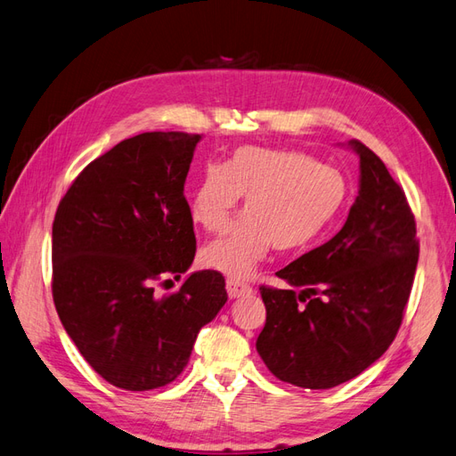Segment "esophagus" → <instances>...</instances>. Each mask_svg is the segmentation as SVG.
Instances as JSON below:
<instances>
[{
    "instance_id": "obj_1",
    "label": "esophagus",
    "mask_w": 456,
    "mask_h": 456,
    "mask_svg": "<svg viewBox=\"0 0 456 456\" xmlns=\"http://www.w3.org/2000/svg\"><path fill=\"white\" fill-rule=\"evenodd\" d=\"M254 293V289L247 283L237 281V279H229L227 281V295L229 298H240V297H248Z\"/></svg>"
}]
</instances>
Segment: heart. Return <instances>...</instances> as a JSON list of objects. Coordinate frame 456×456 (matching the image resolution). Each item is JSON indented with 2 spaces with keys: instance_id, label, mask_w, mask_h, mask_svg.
<instances>
[{
  "instance_id": "1",
  "label": "heart",
  "mask_w": 456,
  "mask_h": 456,
  "mask_svg": "<svg viewBox=\"0 0 456 456\" xmlns=\"http://www.w3.org/2000/svg\"><path fill=\"white\" fill-rule=\"evenodd\" d=\"M345 175L297 150L240 146L224 166L209 163L191 196V214L209 232L224 231L244 198V214L202 250V262L232 279L248 277L275 244L298 250L343 212Z\"/></svg>"
}]
</instances>
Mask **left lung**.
<instances>
[{
    "instance_id": "1",
    "label": "left lung",
    "mask_w": 456,
    "mask_h": 456,
    "mask_svg": "<svg viewBox=\"0 0 456 456\" xmlns=\"http://www.w3.org/2000/svg\"><path fill=\"white\" fill-rule=\"evenodd\" d=\"M360 158V189L343 229L260 287L265 325L256 341L281 381L331 389L370 368L393 343L418 264L416 221L385 163L348 140Z\"/></svg>"
}]
</instances>
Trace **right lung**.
Returning <instances> with one entry per match:
<instances>
[{
  "label": "right lung",
  "instance_id": "1",
  "mask_svg": "<svg viewBox=\"0 0 456 456\" xmlns=\"http://www.w3.org/2000/svg\"><path fill=\"white\" fill-rule=\"evenodd\" d=\"M200 134L142 133L78 175L52 229V293L67 335L100 376L126 391L171 383L189 364L196 335L227 302L219 272H194L184 181ZM171 281V279H167Z\"/></svg>",
  "mask_w": 456,
  "mask_h": 456
}]
</instances>
